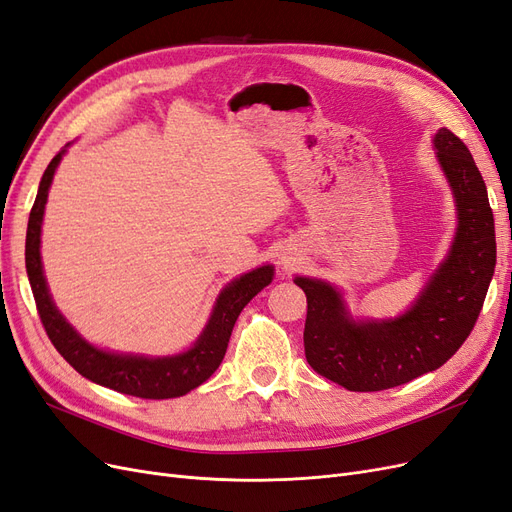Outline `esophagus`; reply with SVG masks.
Wrapping results in <instances>:
<instances>
[{"label": "esophagus", "mask_w": 512, "mask_h": 512, "mask_svg": "<svg viewBox=\"0 0 512 512\" xmlns=\"http://www.w3.org/2000/svg\"><path fill=\"white\" fill-rule=\"evenodd\" d=\"M284 267H290V262H288V260H286V262H284Z\"/></svg>", "instance_id": "obj_1"}]
</instances>
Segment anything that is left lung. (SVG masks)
<instances>
[{
  "label": "left lung",
  "instance_id": "obj_1",
  "mask_svg": "<svg viewBox=\"0 0 512 512\" xmlns=\"http://www.w3.org/2000/svg\"><path fill=\"white\" fill-rule=\"evenodd\" d=\"M432 144L453 192L457 228L445 260L407 311L356 320L341 290L294 277L307 294V362L349 392L390 390L443 366L472 332L496 269V228L481 171L449 129H438Z\"/></svg>",
  "mask_w": 512,
  "mask_h": 512
}]
</instances>
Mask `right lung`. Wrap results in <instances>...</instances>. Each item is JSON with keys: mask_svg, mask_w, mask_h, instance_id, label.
Listing matches in <instances>:
<instances>
[{"mask_svg": "<svg viewBox=\"0 0 512 512\" xmlns=\"http://www.w3.org/2000/svg\"><path fill=\"white\" fill-rule=\"evenodd\" d=\"M67 148L69 144L52 158L42 175L38 197H35L29 214L25 241V264L29 284L48 339L57 347L59 354L88 381L137 398L163 400L184 396L216 373V368L226 354L228 339H231L239 313L262 288H267L273 281V264H262V267L243 273L233 279L231 284L224 286L216 298V305L211 309L203 332L199 334V339L190 349L182 351V354L150 358L139 354H118V351L95 347L65 320V315L57 309L55 301H52L40 256L42 220L48 201V190Z\"/></svg>", "mask_w": 512, "mask_h": 512, "instance_id": "obj_1", "label": "right lung"}]
</instances>
